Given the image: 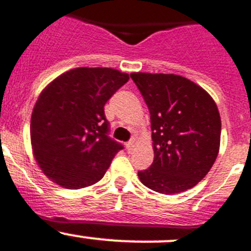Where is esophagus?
Instances as JSON below:
<instances>
[{"label":"esophagus","instance_id":"34e87169","mask_svg":"<svg viewBox=\"0 0 251 251\" xmlns=\"http://www.w3.org/2000/svg\"><path fill=\"white\" fill-rule=\"evenodd\" d=\"M133 147H135V144H133V141H130L126 144V150H127V152H131L133 150Z\"/></svg>","mask_w":251,"mask_h":251}]
</instances>
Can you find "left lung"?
Listing matches in <instances>:
<instances>
[{
    "mask_svg": "<svg viewBox=\"0 0 251 251\" xmlns=\"http://www.w3.org/2000/svg\"><path fill=\"white\" fill-rule=\"evenodd\" d=\"M151 115L154 158L140 171L146 187L162 194L191 189L205 177L221 146V115L209 94L176 74L131 73Z\"/></svg>",
    "mask_w": 251,
    "mask_h": 251,
    "instance_id": "left-lung-1",
    "label": "left lung"
}]
</instances>
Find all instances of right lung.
<instances>
[{
  "label": "right lung",
  "mask_w": 251,
  "mask_h": 251,
  "mask_svg": "<svg viewBox=\"0 0 251 251\" xmlns=\"http://www.w3.org/2000/svg\"><path fill=\"white\" fill-rule=\"evenodd\" d=\"M128 74L75 68L42 90L30 118V145L42 172L58 186L80 189L104 177L123 146L107 137L104 105Z\"/></svg>",
  "instance_id": "1"
}]
</instances>
